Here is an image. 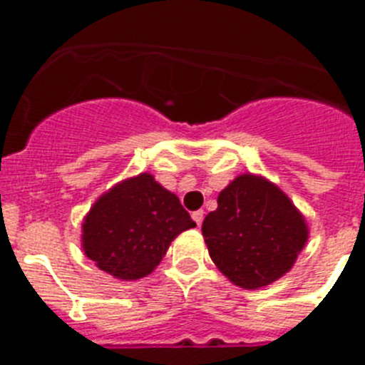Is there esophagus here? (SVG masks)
Wrapping results in <instances>:
<instances>
[{"instance_id":"esophagus-1","label":"esophagus","mask_w":365,"mask_h":365,"mask_svg":"<svg viewBox=\"0 0 365 365\" xmlns=\"http://www.w3.org/2000/svg\"><path fill=\"white\" fill-rule=\"evenodd\" d=\"M192 219H193V221H195V222H197V227H201L202 219H205V212H202V210H195V212H193V214H192Z\"/></svg>"}]
</instances>
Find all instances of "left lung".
<instances>
[{
	"label": "left lung",
	"mask_w": 365,
	"mask_h": 365,
	"mask_svg": "<svg viewBox=\"0 0 365 365\" xmlns=\"http://www.w3.org/2000/svg\"><path fill=\"white\" fill-rule=\"evenodd\" d=\"M202 235L212 261L232 283L259 289L291 270L309 230L278 186L248 173L219 193Z\"/></svg>",
	"instance_id": "obj_1"
}]
</instances>
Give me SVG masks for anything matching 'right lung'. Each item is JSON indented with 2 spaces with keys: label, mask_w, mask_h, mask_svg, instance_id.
Here are the masks:
<instances>
[{
  "label": "right lung",
  "mask_w": 365,
  "mask_h": 365,
  "mask_svg": "<svg viewBox=\"0 0 365 365\" xmlns=\"http://www.w3.org/2000/svg\"><path fill=\"white\" fill-rule=\"evenodd\" d=\"M195 227L175 193L150 173L104 193L83 221L86 256L118 279H140L159 265L180 232Z\"/></svg>",
  "instance_id": "add662e5"
}]
</instances>
